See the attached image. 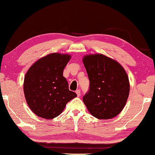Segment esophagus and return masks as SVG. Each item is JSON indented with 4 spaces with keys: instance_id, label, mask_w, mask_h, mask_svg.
<instances>
[{
    "instance_id": "esophagus-1",
    "label": "esophagus",
    "mask_w": 155,
    "mask_h": 155,
    "mask_svg": "<svg viewBox=\"0 0 155 155\" xmlns=\"http://www.w3.org/2000/svg\"><path fill=\"white\" fill-rule=\"evenodd\" d=\"M75 93L77 94V96L78 97H80V90H78L75 91Z\"/></svg>"
}]
</instances>
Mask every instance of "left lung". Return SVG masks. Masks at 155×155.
<instances>
[{"label":"left lung","instance_id":"left-lung-1","mask_svg":"<svg viewBox=\"0 0 155 155\" xmlns=\"http://www.w3.org/2000/svg\"><path fill=\"white\" fill-rule=\"evenodd\" d=\"M90 90L83 97L88 111L99 119H111L120 113L130 92L128 75L117 61L103 54L83 57Z\"/></svg>","mask_w":155,"mask_h":155}]
</instances>
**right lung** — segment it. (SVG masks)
<instances>
[{
  "label": "right lung",
  "instance_id": "add662e5",
  "mask_svg": "<svg viewBox=\"0 0 155 155\" xmlns=\"http://www.w3.org/2000/svg\"><path fill=\"white\" fill-rule=\"evenodd\" d=\"M71 58L69 54H50L36 61L25 74V99L30 109L39 117H57L66 104L77 97L69 90L68 83L63 75Z\"/></svg>",
  "mask_w": 155,
  "mask_h": 155
}]
</instances>
